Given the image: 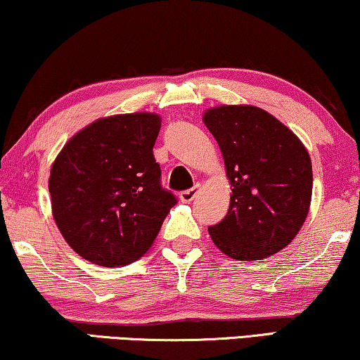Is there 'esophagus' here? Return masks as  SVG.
<instances>
[{
	"instance_id": "34e87169",
	"label": "esophagus",
	"mask_w": 360,
	"mask_h": 360,
	"mask_svg": "<svg viewBox=\"0 0 360 360\" xmlns=\"http://www.w3.org/2000/svg\"><path fill=\"white\" fill-rule=\"evenodd\" d=\"M196 195H198V186H195V188H190V190H185V191H180L179 198L184 202H190L195 200Z\"/></svg>"
}]
</instances>
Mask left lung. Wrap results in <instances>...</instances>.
<instances>
[{"instance_id": "1", "label": "left lung", "mask_w": 360, "mask_h": 360, "mask_svg": "<svg viewBox=\"0 0 360 360\" xmlns=\"http://www.w3.org/2000/svg\"><path fill=\"white\" fill-rule=\"evenodd\" d=\"M221 148L232 195L211 226L217 248L238 262L278 253L304 226L311 200V160L300 139L253 105H221L202 117Z\"/></svg>"}]
</instances>
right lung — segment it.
<instances>
[{
    "mask_svg": "<svg viewBox=\"0 0 360 360\" xmlns=\"http://www.w3.org/2000/svg\"><path fill=\"white\" fill-rule=\"evenodd\" d=\"M159 129L155 113L101 118L76 133L51 165L55 222L87 262L107 268L136 262L176 205L153 154Z\"/></svg>",
    "mask_w": 360,
    "mask_h": 360,
    "instance_id": "1",
    "label": "right lung"
}]
</instances>
